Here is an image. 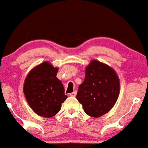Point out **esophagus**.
I'll use <instances>...</instances> for the list:
<instances>
[{
    "mask_svg": "<svg viewBox=\"0 0 148 148\" xmlns=\"http://www.w3.org/2000/svg\"><path fill=\"white\" fill-rule=\"evenodd\" d=\"M76 95H77V91H74V92L69 94V96H72V97H74V96H76Z\"/></svg>",
    "mask_w": 148,
    "mask_h": 148,
    "instance_id": "esophagus-1",
    "label": "esophagus"
}]
</instances>
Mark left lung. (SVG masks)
I'll use <instances>...</instances> for the list:
<instances>
[{
  "label": "left lung",
  "mask_w": 148,
  "mask_h": 148,
  "mask_svg": "<svg viewBox=\"0 0 148 148\" xmlns=\"http://www.w3.org/2000/svg\"><path fill=\"white\" fill-rule=\"evenodd\" d=\"M85 70L77 99L87 115L99 118L116 103L120 92L119 78L114 69L97 60H92Z\"/></svg>",
  "instance_id": "obj_1"
}]
</instances>
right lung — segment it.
Wrapping results in <instances>:
<instances>
[{
  "label": "right lung",
  "instance_id": "1",
  "mask_svg": "<svg viewBox=\"0 0 148 148\" xmlns=\"http://www.w3.org/2000/svg\"><path fill=\"white\" fill-rule=\"evenodd\" d=\"M58 68L45 62L27 74L23 91L30 108L38 116L51 118L60 111L67 98L60 79L56 77Z\"/></svg>",
  "mask_w": 148,
  "mask_h": 148
}]
</instances>
